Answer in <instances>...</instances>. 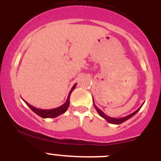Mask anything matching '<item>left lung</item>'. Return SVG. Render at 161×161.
I'll list each match as a JSON object with an SVG mask.
<instances>
[{
	"mask_svg": "<svg viewBox=\"0 0 161 161\" xmlns=\"http://www.w3.org/2000/svg\"><path fill=\"white\" fill-rule=\"evenodd\" d=\"M93 106H94L95 109H96V110H97V113L99 114V115H100L101 117H102V118H103V119H106V120L107 121L108 123H112V124H117V125L121 124V123H124V122H126V120H128L129 119H130V118H131V117H133L134 115L136 114L137 113L138 111H139V109H140V108H141L142 106H143V104H142V106H140V107H139V109H138L137 110H136V111H135V112H134V113L130 114L127 115V116H126V117L120 118V119H116V118H111V117H109V116H108V115H106V114H105L103 111H102V110H101V109H99V108L97 107V106L94 104V102H93Z\"/></svg>",
	"mask_w": 161,
	"mask_h": 161,
	"instance_id": "left-lung-1",
	"label": "left lung"
}]
</instances>
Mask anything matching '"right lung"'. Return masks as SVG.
<instances>
[{
    "mask_svg": "<svg viewBox=\"0 0 161 161\" xmlns=\"http://www.w3.org/2000/svg\"><path fill=\"white\" fill-rule=\"evenodd\" d=\"M76 85V83L73 85V87L72 88L71 91L69 92V93H68V98H67L66 102H65L64 104H63L62 106H59V107L57 108H54V109H38V108H36L35 107V106L30 105V104L28 103V102H25V101H24V102H25V104H26V105H27V106L32 109V111L35 112V113L36 114H38V116H40V117L43 118V119H47V118H55V117H57V116H59V115L63 114H64L65 112L67 111L68 106H69V105H70V101L69 100H70L71 93H72V91L75 89Z\"/></svg>",
    "mask_w": 161,
    "mask_h": 161,
    "instance_id": "right-lung-1",
    "label": "right lung"
}]
</instances>
